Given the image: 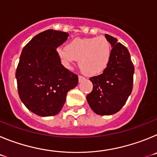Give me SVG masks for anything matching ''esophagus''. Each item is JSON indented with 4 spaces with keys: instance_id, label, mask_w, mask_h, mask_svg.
I'll use <instances>...</instances> for the list:
<instances>
[{
    "instance_id": "esophagus-1",
    "label": "esophagus",
    "mask_w": 157,
    "mask_h": 157,
    "mask_svg": "<svg viewBox=\"0 0 157 157\" xmlns=\"http://www.w3.org/2000/svg\"><path fill=\"white\" fill-rule=\"evenodd\" d=\"M85 80V78L82 77V76H78V82H82V81Z\"/></svg>"
}]
</instances>
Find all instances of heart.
Returning <instances> with one entry per match:
<instances>
[{
  "label": "heart",
  "mask_w": 157,
  "mask_h": 157,
  "mask_svg": "<svg viewBox=\"0 0 157 157\" xmlns=\"http://www.w3.org/2000/svg\"><path fill=\"white\" fill-rule=\"evenodd\" d=\"M57 55L62 63L70 67L75 60L82 71L88 76L101 74L110 61L112 48L105 37L75 38L66 45L58 48Z\"/></svg>",
  "instance_id": "b5f03b06"
}]
</instances>
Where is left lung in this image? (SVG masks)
Returning <instances> with one entry per match:
<instances>
[{
  "label": "left lung",
  "instance_id": "obj_1",
  "mask_svg": "<svg viewBox=\"0 0 157 157\" xmlns=\"http://www.w3.org/2000/svg\"><path fill=\"white\" fill-rule=\"evenodd\" d=\"M112 46L110 61L103 73L90 78L93 90L86 96L96 114L109 116L123 107L132 92L134 67L128 49L112 36L105 34Z\"/></svg>",
  "mask_w": 157,
  "mask_h": 157
}]
</instances>
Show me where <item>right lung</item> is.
<instances>
[{"label":"right lung","mask_w":157,"mask_h":157,"mask_svg":"<svg viewBox=\"0 0 157 157\" xmlns=\"http://www.w3.org/2000/svg\"><path fill=\"white\" fill-rule=\"evenodd\" d=\"M69 34L47 30L23 48L16 72L19 98L27 109L45 117L58 114L67 94L78 85L77 75L61 64L56 48Z\"/></svg>","instance_id":"obj_1"}]
</instances>
